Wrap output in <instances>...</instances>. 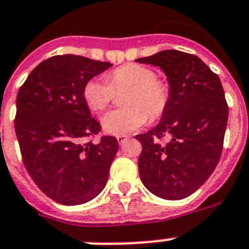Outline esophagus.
I'll return each mask as SVG.
<instances>
[{"mask_svg": "<svg viewBox=\"0 0 249 249\" xmlns=\"http://www.w3.org/2000/svg\"><path fill=\"white\" fill-rule=\"evenodd\" d=\"M128 139H129L128 135H118V142H119V144H124V143L126 142Z\"/></svg>", "mask_w": 249, "mask_h": 249, "instance_id": "34e87169", "label": "esophagus"}]
</instances>
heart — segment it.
I'll list each match as a JSON object with an SVG mask.
<instances>
[{
  "label": "heart",
  "mask_w": 249,
  "mask_h": 249,
  "mask_svg": "<svg viewBox=\"0 0 249 249\" xmlns=\"http://www.w3.org/2000/svg\"><path fill=\"white\" fill-rule=\"evenodd\" d=\"M126 89L123 96L125 107L106 114L102 128L107 134L124 135L137 130L148 121L159 119L166 111L170 89L166 83L156 78V72L141 64H125L102 79H90L83 88L87 106L101 112L111 104L114 92Z\"/></svg>",
  "instance_id": "1"
}]
</instances>
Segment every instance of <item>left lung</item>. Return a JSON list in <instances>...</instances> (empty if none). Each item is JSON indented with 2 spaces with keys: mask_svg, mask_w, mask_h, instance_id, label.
Masks as SVG:
<instances>
[{
  "mask_svg": "<svg viewBox=\"0 0 249 249\" xmlns=\"http://www.w3.org/2000/svg\"><path fill=\"white\" fill-rule=\"evenodd\" d=\"M159 66L170 101L159 124L144 134L138 159L141 180L163 199H183L210 178L223 151L228 104L219 76L196 54L165 50L135 60ZM168 135L162 145L159 139Z\"/></svg>",
  "mask_w": 249,
  "mask_h": 249,
  "instance_id": "obj_1",
  "label": "left lung"
}]
</instances>
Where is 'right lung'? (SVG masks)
<instances>
[{
    "mask_svg": "<svg viewBox=\"0 0 249 249\" xmlns=\"http://www.w3.org/2000/svg\"><path fill=\"white\" fill-rule=\"evenodd\" d=\"M110 66L76 54L53 56L32 70L16 96L15 131L26 171L61 205L92 201L108 179L118 139L86 142L101 125L90 116L83 88Z\"/></svg>",
    "mask_w": 249,
    "mask_h": 249,
    "instance_id": "add662e5",
    "label": "right lung"
}]
</instances>
